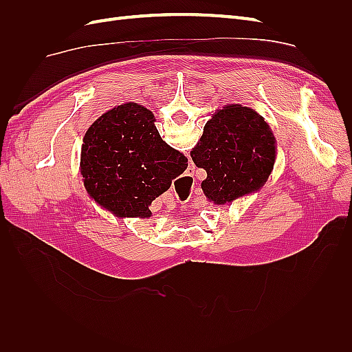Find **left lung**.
Instances as JSON below:
<instances>
[{"instance_id":"left-lung-1","label":"left lung","mask_w":352,"mask_h":352,"mask_svg":"<svg viewBox=\"0 0 352 352\" xmlns=\"http://www.w3.org/2000/svg\"><path fill=\"white\" fill-rule=\"evenodd\" d=\"M190 157L207 172L201 184L206 197L221 206L265 184L274 164L276 140L257 111L230 104L211 116Z\"/></svg>"}]
</instances>
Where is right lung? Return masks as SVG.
Wrapping results in <instances>:
<instances>
[{"label": "right lung", "mask_w": 352, "mask_h": 352, "mask_svg": "<svg viewBox=\"0 0 352 352\" xmlns=\"http://www.w3.org/2000/svg\"><path fill=\"white\" fill-rule=\"evenodd\" d=\"M154 122L150 110L127 102L104 113L85 133V186L117 217H150L151 202L188 167V158L162 140Z\"/></svg>", "instance_id": "add662e5"}]
</instances>
